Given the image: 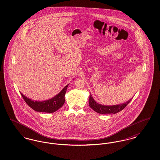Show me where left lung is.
I'll return each mask as SVG.
<instances>
[{"instance_id": "left-lung-1", "label": "left lung", "mask_w": 160, "mask_h": 160, "mask_svg": "<svg viewBox=\"0 0 160 160\" xmlns=\"http://www.w3.org/2000/svg\"><path fill=\"white\" fill-rule=\"evenodd\" d=\"M131 100V99H129V101L125 102V103L118 104V105L104 106V105L99 104L98 103H97L96 101L93 99V97L90 94L89 104V106L91 107V108L98 113L102 114H111V113L115 114L122 110L129 104Z\"/></svg>"}]
</instances>
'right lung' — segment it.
<instances>
[{
  "label": "right lung",
  "mask_w": 160,
  "mask_h": 160,
  "mask_svg": "<svg viewBox=\"0 0 160 160\" xmlns=\"http://www.w3.org/2000/svg\"><path fill=\"white\" fill-rule=\"evenodd\" d=\"M68 85H67L57 95L52 99H48L44 101H34L31 99L28 98L26 97L23 95L22 93L21 95L26 104L31 107L33 110L46 113H53L59 109L65 103V95L67 91Z\"/></svg>",
  "instance_id": "right-lung-1"
}]
</instances>
